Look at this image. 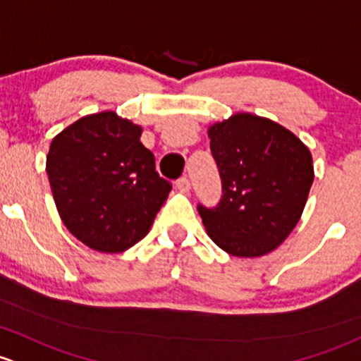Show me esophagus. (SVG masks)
<instances>
[{"mask_svg": "<svg viewBox=\"0 0 361 361\" xmlns=\"http://www.w3.org/2000/svg\"><path fill=\"white\" fill-rule=\"evenodd\" d=\"M176 185H177V189L182 192H188L189 189H191V182H189L188 177H180V179L176 182Z\"/></svg>", "mask_w": 361, "mask_h": 361, "instance_id": "obj_1", "label": "esophagus"}]
</instances>
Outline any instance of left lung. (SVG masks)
<instances>
[{
	"mask_svg": "<svg viewBox=\"0 0 361 361\" xmlns=\"http://www.w3.org/2000/svg\"><path fill=\"white\" fill-rule=\"evenodd\" d=\"M222 196L198 205L208 236L236 257L273 252L299 222L314 179L310 149L285 126L238 113L208 128Z\"/></svg>",
	"mask_w": 361,
	"mask_h": 361,
	"instance_id": "left-lung-1",
	"label": "left lung"
}]
</instances>
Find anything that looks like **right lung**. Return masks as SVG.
Segmentation results:
<instances>
[{
	"label": "right lung",
	"mask_w": 361,
	"mask_h": 361,
	"mask_svg": "<svg viewBox=\"0 0 361 361\" xmlns=\"http://www.w3.org/2000/svg\"><path fill=\"white\" fill-rule=\"evenodd\" d=\"M140 133L104 111L80 118L50 144L47 173L62 222L97 252L118 254L142 240L172 191Z\"/></svg>",
	"instance_id": "1"
}]
</instances>
